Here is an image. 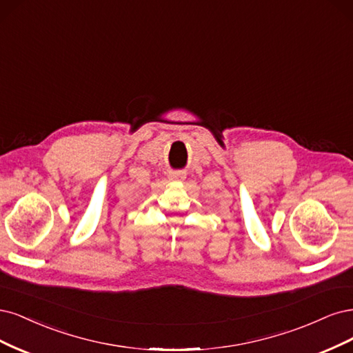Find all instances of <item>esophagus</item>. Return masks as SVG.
Segmentation results:
<instances>
[{
	"label": "esophagus",
	"instance_id": "34e87169",
	"mask_svg": "<svg viewBox=\"0 0 353 353\" xmlns=\"http://www.w3.org/2000/svg\"><path fill=\"white\" fill-rule=\"evenodd\" d=\"M168 177L172 180H183L186 177V174L183 172H172L168 174Z\"/></svg>",
	"mask_w": 353,
	"mask_h": 353
}]
</instances>
